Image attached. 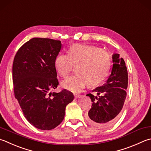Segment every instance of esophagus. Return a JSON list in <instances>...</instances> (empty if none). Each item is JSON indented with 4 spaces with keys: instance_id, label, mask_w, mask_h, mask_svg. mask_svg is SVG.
I'll return each instance as SVG.
<instances>
[{
    "instance_id": "obj_1",
    "label": "esophagus",
    "mask_w": 151,
    "mask_h": 151,
    "mask_svg": "<svg viewBox=\"0 0 151 151\" xmlns=\"http://www.w3.org/2000/svg\"><path fill=\"white\" fill-rule=\"evenodd\" d=\"M82 97V95L80 94H75V98H80Z\"/></svg>"
}]
</instances>
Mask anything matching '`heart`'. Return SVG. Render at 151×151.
Segmentation results:
<instances>
[{"label": "heart", "mask_w": 151, "mask_h": 151, "mask_svg": "<svg viewBox=\"0 0 151 151\" xmlns=\"http://www.w3.org/2000/svg\"><path fill=\"white\" fill-rule=\"evenodd\" d=\"M111 57L108 51L91 45L76 43L68 54L59 53L55 60V67L61 77H66L75 66V74L62 81L63 88L78 93L88 83L94 86L105 80L110 70Z\"/></svg>", "instance_id": "heart-1"}]
</instances>
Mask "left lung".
<instances>
[{"mask_svg":"<svg viewBox=\"0 0 151 151\" xmlns=\"http://www.w3.org/2000/svg\"><path fill=\"white\" fill-rule=\"evenodd\" d=\"M112 61L111 74L106 83L92 90L97 93L98 96L86 94L92 102L86 119L99 128L110 127L117 121L127 96L125 90L128 85V73L125 63L117 53L113 54ZM100 93L103 95L99 96Z\"/></svg>","mask_w":151,"mask_h":151,"instance_id":"left-lung-1","label":"left lung"}]
</instances>
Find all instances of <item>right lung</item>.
<instances>
[{
    "instance_id": "1",
    "label": "right lung",
    "mask_w": 151,
    "mask_h": 151,
    "mask_svg": "<svg viewBox=\"0 0 151 151\" xmlns=\"http://www.w3.org/2000/svg\"><path fill=\"white\" fill-rule=\"evenodd\" d=\"M61 49L59 40L32 38L18 49L14 59L12 80L15 98L28 122L42 130L55 128L64 119L65 108L74 99L59 85L55 60Z\"/></svg>"
}]
</instances>
